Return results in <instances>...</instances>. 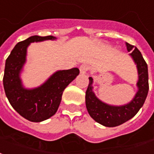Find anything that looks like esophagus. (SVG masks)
Instances as JSON below:
<instances>
[{"mask_svg": "<svg viewBox=\"0 0 154 154\" xmlns=\"http://www.w3.org/2000/svg\"><path fill=\"white\" fill-rule=\"evenodd\" d=\"M89 69V66L87 65H81L79 66V71L81 74H85Z\"/></svg>", "mask_w": 154, "mask_h": 154, "instance_id": "esophagus-1", "label": "esophagus"}]
</instances>
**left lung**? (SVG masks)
<instances>
[{
	"instance_id": "8db88e82",
	"label": "left lung",
	"mask_w": 154,
	"mask_h": 154,
	"mask_svg": "<svg viewBox=\"0 0 154 154\" xmlns=\"http://www.w3.org/2000/svg\"><path fill=\"white\" fill-rule=\"evenodd\" d=\"M126 46L128 52L133 51L129 54L137 65L138 73V90L131 102L122 106H113L103 103L95 96L93 91V78H89V86L85 93L86 108L93 119L106 127H116L132 119L143 105L149 92L148 65L138 48L128 43H126Z\"/></svg>"
}]
</instances>
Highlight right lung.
<instances>
[{"mask_svg":"<svg viewBox=\"0 0 154 154\" xmlns=\"http://www.w3.org/2000/svg\"><path fill=\"white\" fill-rule=\"evenodd\" d=\"M54 39L52 35L29 37L17 43L5 60L3 77L5 95L13 109L31 122H41L53 116L60 106L63 91L79 74L78 68L59 70L38 88L23 87L20 73L26 63L27 47L32 42Z\"/></svg>","mask_w":154,"mask_h":154,"instance_id":"add662e5","label":"right lung"}]
</instances>
